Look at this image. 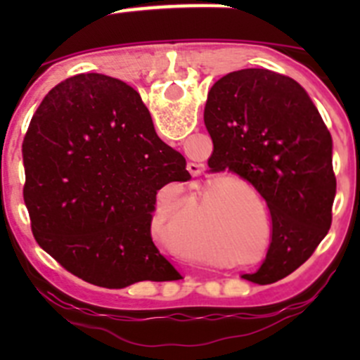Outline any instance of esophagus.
<instances>
[{
    "instance_id": "1",
    "label": "esophagus",
    "mask_w": 360,
    "mask_h": 360,
    "mask_svg": "<svg viewBox=\"0 0 360 360\" xmlns=\"http://www.w3.org/2000/svg\"><path fill=\"white\" fill-rule=\"evenodd\" d=\"M202 164H196V162H191L189 165H187V169H189V173L193 174V176H196V174L202 173Z\"/></svg>"
}]
</instances>
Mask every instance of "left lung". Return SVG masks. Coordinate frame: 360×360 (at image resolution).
Wrapping results in <instances>:
<instances>
[{"label": "left lung", "mask_w": 360, "mask_h": 360, "mask_svg": "<svg viewBox=\"0 0 360 360\" xmlns=\"http://www.w3.org/2000/svg\"><path fill=\"white\" fill-rule=\"evenodd\" d=\"M203 120L214 144L209 173L231 171L247 180L272 218L266 259L243 278L278 281L307 262L332 225V135L303 86L263 68L216 81Z\"/></svg>", "instance_id": "obj_1"}]
</instances>
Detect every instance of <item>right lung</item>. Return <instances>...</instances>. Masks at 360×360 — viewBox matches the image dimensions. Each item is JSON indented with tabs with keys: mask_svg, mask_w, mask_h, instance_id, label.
<instances>
[{
	"mask_svg": "<svg viewBox=\"0 0 360 360\" xmlns=\"http://www.w3.org/2000/svg\"><path fill=\"white\" fill-rule=\"evenodd\" d=\"M23 165L34 238L73 276L104 288L178 276L151 221L158 191L191 174L131 86L103 73L59 82L32 117Z\"/></svg>",
	"mask_w": 360,
	"mask_h": 360,
	"instance_id": "1",
	"label": "right lung"
}]
</instances>
